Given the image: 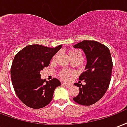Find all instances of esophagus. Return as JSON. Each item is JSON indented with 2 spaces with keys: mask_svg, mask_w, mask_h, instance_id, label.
<instances>
[{
  "mask_svg": "<svg viewBox=\"0 0 127 127\" xmlns=\"http://www.w3.org/2000/svg\"><path fill=\"white\" fill-rule=\"evenodd\" d=\"M62 85L64 86H65V87H66V88H69V87H70V84H66V83H62Z\"/></svg>",
  "mask_w": 127,
  "mask_h": 127,
  "instance_id": "esophagus-1",
  "label": "esophagus"
}]
</instances>
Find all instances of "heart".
<instances>
[{
  "label": "heart",
  "instance_id": "b5f03b06",
  "mask_svg": "<svg viewBox=\"0 0 127 127\" xmlns=\"http://www.w3.org/2000/svg\"><path fill=\"white\" fill-rule=\"evenodd\" d=\"M68 55H69V58L71 60V59H73L75 58H82V52H80L79 50H76V49H74V50H71L69 51L68 52ZM71 73L67 71H65V70H63L60 73V75L61 77L64 80H67L70 77L71 75Z\"/></svg>",
  "mask_w": 127,
  "mask_h": 127
}]
</instances>
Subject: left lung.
Segmentation results:
<instances>
[{
    "mask_svg": "<svg viewBox=\"0 0 127 127\" xmlns=\"http://www.w3.org/2000/svg\"><path fill=\"white\" fill-rule=\"evenodd\" d=\"M73 47L82 49L87 59L86 71L79 77L86 84H74L80 93L73 100L80 105H91L101 99L109 87L113 66L111 54L108 47L95 41L84 40Z\"/></svg>",
    "mask_w": 127,
    "mask_h": 127,
    "instance_id": "obj_1",
    "label": "left lung"
}]
</instances>
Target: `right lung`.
<instances>
[{
  "label": "right lung",
  "mask_w": 127,
  "mask_h": 127,
  "mask_svg": "<svg viewBox=\"0 0 127 127\" xmlns=\"http://www.w3.org/2000/svg\"><path fill=\"white\" fill-rule=\"evenodd\" d=\"M62 47H48L34 44L26 46L15 56L11 68L12 84L18 98L26 106L40 109L52 99L61 82L54 78L47 82L41 78L40 71L50 64V61Z\"/></svg>",
  "instance_id": "add662e5"
}]
</instances>
